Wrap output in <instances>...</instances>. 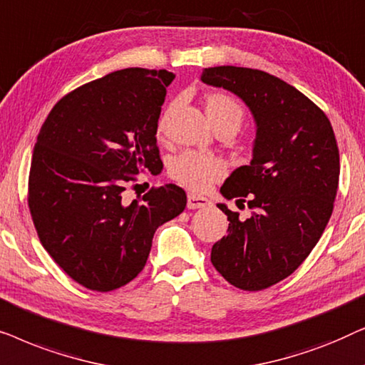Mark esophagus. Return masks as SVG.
<instances>
[{"label":"esophagus","instance_id":"34e87169","mask_svg":"<svg viewBox=\"0 0 365 365\" xmlns=\"http://www.w3.org/2000/svg\"><path fill=\"white\" fill-rule=\"evenodd\" d=\"M209 199L202 197V196H197V194H187V207L189 209H201V207H206L209 206Z\"/></svg>","mask_w":365,"mask_h":365}]
</instances>
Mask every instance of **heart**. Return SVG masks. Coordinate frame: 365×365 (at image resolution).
I'll return each mask as SVG.
<instances>
[{"label":"heart","instance_id":"b5f03b06","mask_svg":"<svg viewBox=\"0 0 365 365\" xmlns=\"http://www.w3.org/2000/svg\"><path fill=\"white\" fill-rule=\"evenodd\" d=\"M209 121H232L239 128L242 121V106L226 93H211L206 98ZM226 173V163L219 156L197 151H186L171 163L169 174L174 181L196 192H204Z\"/></svg>","mask_w":365,"mask_h":365}]
</instances>
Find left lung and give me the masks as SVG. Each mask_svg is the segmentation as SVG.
<instances>
[{
  "instance_id": "left-lung-1",
  "label": "left lung",
  "mask_w": 365,
  "mask_h": 365,
  "mask_svg": "<svg viewBox=\"0 0 365 365\" xmlns=\"http://www.w3.org/2000/svg\"><path fill=\"white\" fill-rule=\"evenodd\" d=\"M201 81L241 98L256 123L252 159L222 184L226 199L247 202L246 221L226 204L227 236L211 262L229 284L262 291L296 271L321 239L339 184V149L326 114L301 91L251 68H206Z\"/></svg>"
}]
</instances>
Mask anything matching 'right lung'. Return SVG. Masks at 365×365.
<instances>
[{"label": "right lung", "mask_w": 365, "mask_h": 365, "mask_svg": "<svg viewBox=\"0 0 365 365\" xmlns=\"http://www.w3.org/2000/svg\"><path fill=\"white\" fill-rule=\"evenodd\" d=\"M174 74L126 68L54 104L34 144L28 204L43 247L81 286L108 292L146 266L153 236L186 207L166 184L123 202L126 184L163 166L158 119Z\"/></svg>", "instance_id": "1"}]
</instances>
